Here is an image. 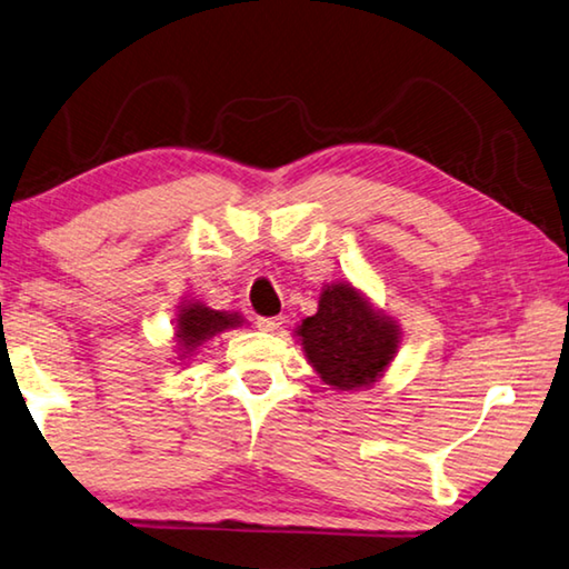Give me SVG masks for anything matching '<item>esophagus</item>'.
Wrapping results in <instances>:
<instances>
[{
	"instance_id": "esophagus-1",
	"label": "esophagus",
	"mask_w": 569,
	"mask_h": 569,
	"mask_svg": "<svg viewBox=\"0 0 569 569\" xmlns=\"http://www.w3.org/2000/svg\"><path fill=\"white\" fill-rule=\"evenodd\" d=\"M279 325H282V318H257V328L264 332H274Z\"/></svg>"
}]
</instances>
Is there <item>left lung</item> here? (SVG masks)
Masks as SVG:
<instances>
[{
    "label": "left lung",
    "instance_id": "1",
    "mask_svg": "<svg viewBox=\"0 0 569 569\" xmlns=\"http://www.w3.org/2000/svg\"><path fill=\"white\" fill-rule=\"evenodd\" d=\"M297 335L320 378L340 390L376 383L400 338L398 325L372 310L350 284L325 287L318 312L302 320Z\"/></svg>",
    "mask_w": 569,
    "mask_h": 569
}]
</instances>
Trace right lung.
I'll return each instance as SVG.
<instances>
[{"label":"right lung","mask_w":569,"mask_h":569,"mask_svg":"<svg viewBox=\"0 0 569 569\" xmlns=\"http://www.w3.org/2000/svg\"><path fill=\"white\" fill-rule=\"evenodd\" d=\"M176 322H179V325H176V338H179L183 350L191 352L193 348H199L203 340H209L211 335L241 325V315L219 312V310H211V307L201 305V302H191V305L181 307L179 320H176Z\"/></svg>","instance_id":"obj_1"}]
</instances>
